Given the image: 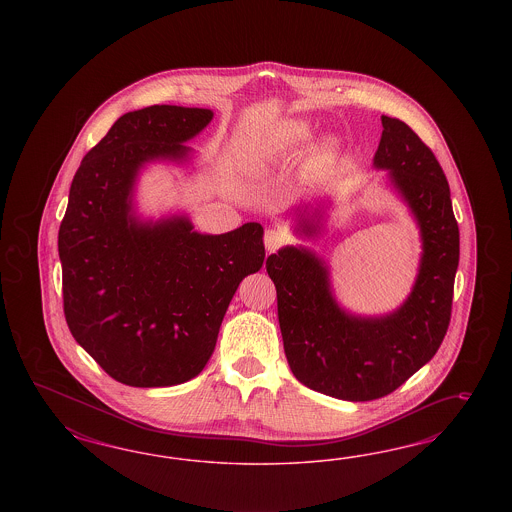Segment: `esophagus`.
<instances>
[{
    "label": "esophagus",
    "instance_id": "obj_1",
    "mask_svg": "<svg viewBox=\"0 0 512 512\" xmlns=\"http://www.w3.org/2000/svg\"><path fill=\"white\" fill-rule=\"evenodd\" d=\"M283 244V236L276 229H268L264 233V246L268 251H276Z\"/></svg>",
    "mask_w": 512,
    "mask_h": 512
}]
</instances>
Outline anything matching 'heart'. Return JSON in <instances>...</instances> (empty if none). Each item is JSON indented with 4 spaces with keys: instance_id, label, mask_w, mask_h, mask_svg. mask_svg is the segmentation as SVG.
<instances>
[{
    "instance_id": "heart-1",
    "label": "heart",
    "mask_w": 512,
    "mask_h": 512,
    "mask_svg": "<svg viewBox=\"0 0 512 512\" xmlns=\"http://www.w3.org/2000/svg\"><path fill=\"white\" fill-rule=\"evenodd\" d=\"M285 137L287 140H300L308 135V124L300 122V120H291L285 124Z\"/></svg>"
}]
</instances>
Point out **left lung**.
Returning a JSON list of instances; mask_svg holds the SVG:
<instances>
[{
    "label": "left lung",
    "mask_w": 512,
    "mask_h": 512,
    "mask_svg": "<svg viewBox=\"0 0 512 512\" xmlns=\"http://www.w3.org/2000/svg\"><path fill=\"white\" fill-rule=\"evenodd\" d=\"M381 124L373 167L388 171L422 240L419 274L402 306L377 317L349 313L332 295L325 261L310 249L285 246L266 259L291 372L311 390L347 402L383 398L432 360L449 328L460 261L449 182L434 152L402 120L381 116ZM321 219L323 210L300 216L296 233H319Z\"/></svg>",
    "instance_id": "1"
}]
</instances>
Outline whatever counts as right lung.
I'll use <instances>...</instances> for the list:
<instances>
[{
  "mask_svg": "<svg viewBox=\"0 0 512 512\" xmlns=\"http://www.w3.org/2000/svg\"><path fill=\"white\" fill-rule=\"evenodd\" d=\"M214 112H127L84 155L58 233L63 313L78 345L129 387H172L204 370L240 281L261 270V223L193 231L187 216L140 221L133 189L152 161L189 159L184 142Z\"/></svg>",
  "mask_w": 512,
  "mask_h": 512,
  "instance_id": "obj_1",
  "label": "right lung"
}]
</instances>
